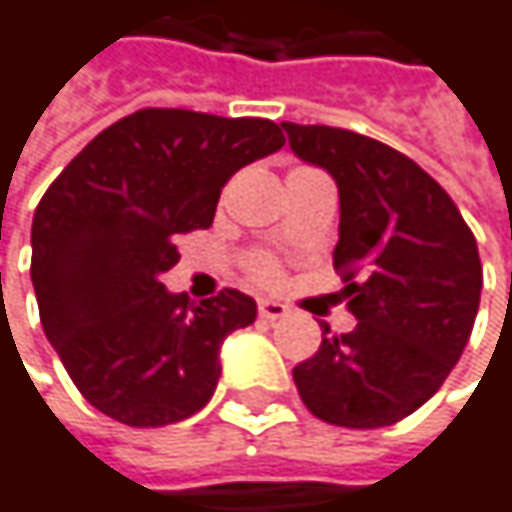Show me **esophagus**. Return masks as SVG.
Returning a JSON list of instances; mask_svg holds the SVG:
<instances>
[{"label":"esophagus","instance_id":"1","mask_svg":"<svg viewBox=\"0 0 512 512\" xmlns=\"http://www.w3.org/2000/svg\"><path fill=\"white\" fill-rule=\"evenodd\" d=\"M257 314L263 320H281V317H287V305L284 302H275V299H260L257 302Z\"/></svg>","mask_w":512,"mask_h":512}]
</instances>
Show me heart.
I'll use <instances>...</instances> for the list:
<instances>
[{"label":"heart","instance_id":"heart-1","mask_svg":"<svg viewBox=\"0 0 512 512\" xmlns=\"http://www.w3.org/2000/svg\"><path fill=\"white\" fill-rule=\"evenodd\" d=\"M246 266H249V275L257 284H275L278 281V263L269 255H252L246 260Z\"/></svg>","mask_w":512,"mask_h":512}]
</instances>
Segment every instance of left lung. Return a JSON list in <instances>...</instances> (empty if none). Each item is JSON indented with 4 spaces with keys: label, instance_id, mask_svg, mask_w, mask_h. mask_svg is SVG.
I'll return each mask as SVG.
<instances>
[{
    "label": "left lung",
    "instance_id": "obj_1",
    "mask_svg": "<svg viewBox=\"0 0 512 512\" xmlns=\"http://www.w3.org/2000/svg\"><path fill=\"white\" fill-rule=\"evenodd\" d=\"M293 154L338 183L335 269L356 329L293 367L326 424L373 430L424 406L468 344L483 266L451 195L409 156L338 127L281 124Z\"/></svg>",
    "mask_w": 512,
    "mask_h": 512
}]
</instances>
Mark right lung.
<instances>
[{
  "label": "right lung",
  "instance_id": "right-lung-1",
  "mask_svg": "<svg viewBox=\"0 0 512 512\" xmlns=\"http://www.w3.org/2000/svg\"><path fill=\"white\" fill-rule=\"evenodd\" d=\"M284 145L266 118L139 109L91 139L52 180L32 222V284L44 335L82 397L127 427L204 409L252 296L189 302L159 281L180 237L210 228L222 186Z\"/></svg>",
  "mask_w": 512,
  "mask_h": 512
}]
</instances>
